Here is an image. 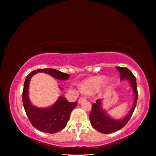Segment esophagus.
I'll return each instance as SVG.
<instances>
[{
	"label": "esophagus",
	"mask_w": 156,
	"mask_h": 156,
	"mask_svg": "<svg viewBox=\"0 0 156 156\" xmlns=\"http://www.w3.org/2000/svg\"><path fill=\"white\" fill-rule=\"evenodd\" d=\"M85 99H86L85 97H80V98H79V99H78V103H80V104L82 103L83 101H85Z\"/></svg>",
	"instance_id": "34e87169"
}]
</instances>
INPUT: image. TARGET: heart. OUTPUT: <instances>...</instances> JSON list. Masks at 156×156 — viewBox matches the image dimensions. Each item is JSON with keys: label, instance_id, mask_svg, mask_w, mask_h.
<instances>
[{"label": "heart", "instance_id": "b5f03b06", "mask_svg": "<svg viewBox=\"0 0 156 156\" xmlns=\"http://www.w3.org/2000/svg\"><path fill=\"white\" fill-rule=\"evenodd\" d=\"M105 78L104 77H94L90 80L85 81L80 85V89L83 92L91 93L100 87L104 83Z\"/></svg>", "mask_w": 156, "mask_h": 156}]
</instances>
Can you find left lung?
<instances>
[{
    "instance_id": "obj_1",
    "label": "left lung",
    "mask_w": 156,
    "mask_h": 156,
    "mask_svg": "<svg viewBox=\"0 0 156 156\" xmlns=\"http://www.w3.org/2000/svg\"><path fill=\"white\" fill-rule=\"evenodd\" d=\"M116 69L119 71L120 80H127L133 90L134 99L133 105L127 115L120 120H115L111 118L101 106L102 99H97L95 103L92 104V111L90 112L89 118L92 126L97 131L103 134H110L118 131L125 126L130 118L132 117L134 108L137 102L138 92L136 85V77L127 68L116 66Z\"/></svg>"
}]
</instances>
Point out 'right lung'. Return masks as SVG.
I'll return each instance as SVG.
<instances>
[{
  "label": "right lung",
  "mask_w": 156,
  "mask_h": 156,
  "mask_svg": "<svg viewBox=\"0 0 156 156\" xmlns=\"http://www.w3.org/2000/svg\"><path fill=\"white\" fill-rule=\"evenodd\" d=\"M38 72L49 74L55 78L66 80L69 78L67 73L55 69H39L31 71L27 76L22 92V101L27 115L32 125L36 129L46 133L54 134L61 131L66 126L70 114L77 106V101L69 102L63 97H59L52 106L48 108H38L32 105L29 97V85L34 74ZM60 89H62L59 87Z\"/></svg>",
  "instance_id": "obj_1"
}]
</instances>
